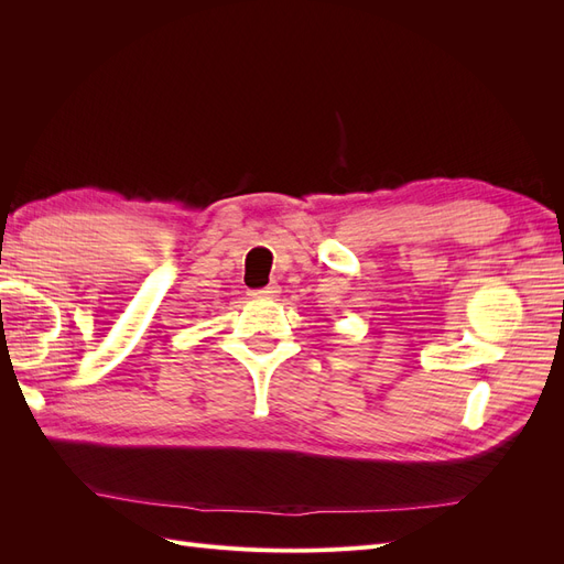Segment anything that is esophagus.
Returning a JSON list of instances; mask_svg holds the SVG:
<instances>
[{"instance_id":"esophagus-1","label":"esophagus","mask_w":564,"mask_h":564,"mask_svg":"<svg viewBox=\"0 0 564 564\" xmlns=\"http://www.w3.org/2000/svg\"><path fill=\"white\" fill-rule=\"evenodd\" d=\"M251 296L253 299H278L280 296V284H268V286H263V289H256V292H251Z\"/></svg>"}]
</instances>
